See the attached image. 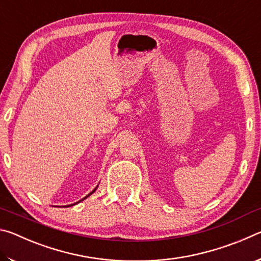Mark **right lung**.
<instances>
[{
	"label": "right lung",
	"mask_w": 261,
	"mask_h": 261,
	"mask_svg": "<svg viewBox=\"0 0 261 261\" xmlns=\"http://www.w3.org/2000/svg\"><path fill=\"white\" fill-rule=\"evenodd\" d=\"M96 189H98V187H96V188H95V189L93 190V191H92V192H91L90 194H87V196H86L85 198H83V199H82V200H84V199H86V198H87V197H90V196H91V194H92V193H93V192L95 191V190H96ZM82 200H81V201H82ZM78 202H79V201H78ZM76 204H77V202H76ZM73 205H74V204H73ZM69 206H72V205H69ZM69 206H68V207H69Z\"/></svg>",
	"instance_id": "obj_1"
}]
</instances>
